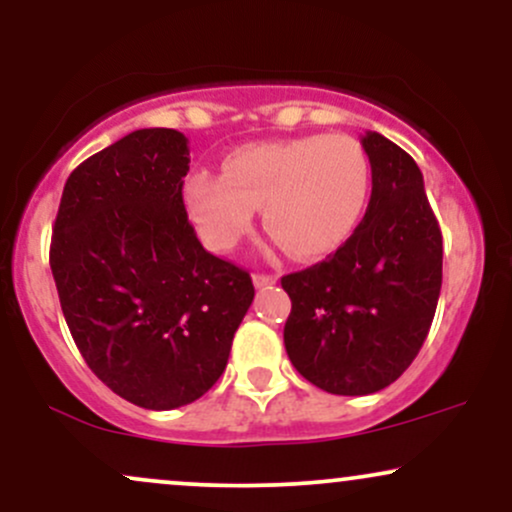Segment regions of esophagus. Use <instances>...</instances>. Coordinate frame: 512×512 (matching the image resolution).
Masks as SVG:
<instances>
[{
	"mask_svg": "<svg viewBox=\"0 0 512 512\" xmlns=\"http://www.w3.org/2000/svg\"><path fill=\"white\" fill-rule=\"evenodd\" d=\"M252 284H255L257 289H264V286H272V284H276V276H269V274H255V276H252Z\"/></svg>",
	"mask_w": 512,
	"mask_h": 512,
	"instance_id": "obj_1",
	"label": "esophagus"
}]
</instances>
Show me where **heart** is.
<instances>
[{"label": "heart", "mask_w": 512, "mask_h": 512, "mask_svg": "<svg viewBox=\"0 0 512 512\" xmlns=\"http://www.w3.org/2000/svg\"><path fill=\"white\" fill-rule=\"evenodd\" d=\"M370 187L366 151L344 134H310L231 151L223 175L197 170L185 202L214 250L236 248L264 207L269 231L301 260L337 250L354 233Z\"/></svg>", "instance_id": "b5f03b06"}]
</instances>
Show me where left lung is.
<instances>
[{
    "label": "left lung",
    "instance_id": "obj_1",
    "mask_svg": "<svg viewBox=\"0 0 512 512\" xmlns=\"http://www.w3.org/2000/svg\"><path fill=\"white\" fill-rule=\"evenodd\" d=\"M361 144L373 178L366 216L325 262L281 279L293 368L346 397L373 395L411 366L443 284V236L419 166L378 132Z\"/></svg>",
    "mask_w": 512,
    "mask_h": 512
}]
</instances>
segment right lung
Returning <instances> with one entry per match:
<instances>
[{
  "mask_svg": "<svg viewBox=\"0 0 512 512\" xmlns=\"http://www.w3.org/2000/svg\"><path fill=\"white\" fill-rule=\"evenodd\" d=\"M187 170L185 134L137 129L74 168L52 228L50 269L81 356L154 411L211 390L255 298L250 274L197 240Z\"/></svg>",
  "mask_w": 512,
  "mask_h": 512,
  "instance_id": "obj_1",
  "label": "right lung"
}]
</instances>
